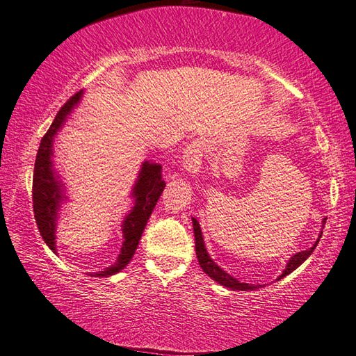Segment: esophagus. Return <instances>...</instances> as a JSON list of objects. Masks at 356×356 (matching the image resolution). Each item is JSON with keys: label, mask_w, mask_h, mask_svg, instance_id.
<instances>
[{"label": "esophagus", "mask_w": 356, "mask_h": 356, "mask_svg": "<svg viewBox=\"0 0 356 356\" xmlns=\"http://www.w3.org/2000/svg\"><path fill=\"white\" fill-rule=\"evenodd\" d=\"M203 154H205V145H203V142L202 140L191 142L190 145L184 149V156H182L184 170L191 174H197L202 168Z\"/></svg>", "instance_id": "obj_1"}]
</instances>
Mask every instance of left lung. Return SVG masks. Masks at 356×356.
Instances as JSON below:
<instances>
[{"instance_id":"1","label":"left lung","mask_w":356,"mask_h":356,"mask_svg":"<svg viewBox=\"0 0 356 356\" xmlns=\"http://www.w3.org/2000/svg\"><path fill=\"white\" fill-rule=\"evenodd\" d=\"M324 223H326V218H323V228H324ZM193 228H194V237H195V254H197V260H199L200 268L203 269L205 274H208V277L213 278L214 282H217L218 284L228 287V289H231V291H255V289H259L260 284L240 283L238 280L231 277L228 272H225L220 266H218L217 263H214V260L211 259L208 251H207L205 241H203V236H202L200 225L194 217H193ZM321 234L323 232H320V237H318V240L315 241L312 248H309L307 251L297 252V254L291 257V260L287 261V264H286V269L283 270V274L280 275L277 280H282L283 277L289 275L291 272H293L298 266H301V264H303L309 259V255L314 252V249L316 248V245H318V241L321 238Z\"/></svg>"}]
</instances>
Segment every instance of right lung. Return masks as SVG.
Returning a JSON list of instances; mask_svg holds the SVG:
<instances>
[{
  "label": "right lung",
  "instance_id": "obj_1",
  "mask_svg": "<svg viewBox=\"0 0 356 356\" xmlns=\"http://www.w3.org/2000/svg\"><path fill=\"white\" fill-rule=\"evenodd\" d=\"M84 92H78L67 101L53 124L44 134V138L38 148L35 170H33V213L38 229L45 243L56 254V222L63 202L67 200L65 186L53 163V139L61 130L67 118L70 116L73 108L79 104ZM165 188L162 180V166L154 162L145 161L140 166L139 176L131 190V197L134 205L122 222V237L124 243L120 248V254L116 261L110 268L99 272H92V277H110L122 270L138 249L142 232L145 229L148 218L153 213L156 203L161 197Z\"/></svg>",
  "mask_w": 356,
  "mask_h": 356
}]
</instances>
